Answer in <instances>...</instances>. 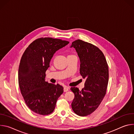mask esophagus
Wrapping results in <instances>:
<instances>
[{"mask_svg":"<svg viewBox=\"0 0 134 134\" xmlns=\"http://www.w3.org/2000/svg\"><path fill=\"white\" fill-rule=\"evenodd\" d=\"M68 91V88L67 87H66V86L64 87V92H67Z\"/></svg>","mask_w":134,"mask_h":134,"instance_id":"1","label":"esophagus"}]
</instances>
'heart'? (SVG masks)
<instances>
[{
    "mask_svg": "<svg viewBox=\"0 0 134 134\" xmlns=\"http://www.w3.org/2000/svg\"><path fill=\"white\" fill-rule=\"evenodd\" d=\"M69 56V55H68Z\"/></svg>",
    "mask_w": 134,
    "mask_h": 134,
    "instance_id": "obj_1",
    "label": "heart"
}]
</instances>
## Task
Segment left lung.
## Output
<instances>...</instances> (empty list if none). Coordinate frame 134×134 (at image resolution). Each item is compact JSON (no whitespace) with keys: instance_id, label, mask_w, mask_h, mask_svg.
<instances>
[{"instance_id":"1","label":"left lung","mask_w":134,"mask_h":134,"mask_svg":"<svg viewBox=\"0 0 134 134\" xmlns=\"http://www.w3.org/2000/svg\"><path fill=\"white\" fill-rule=\"evenodd\" d=\"M80 60V72L86 79L81 91L72 87L75 97L71 103L74 112L80 116L91 114L100 105L107 89L108 65L103 52L96 46L81 40L72 42Z\"/></svg>"}]
</instances>
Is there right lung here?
Returning <instances> with one entry per match:
<instances>
[{"label":"right lung","instance_id":"right-lung-1","mask_svg":"<svg viewBox=\"0 0 134 134\" xmlns=\"http://www.w3.org/2000/svg\"><path fill=\"white\" fill-rule=\"evenodd\" d=\"M69 43L51 37L39 38L22 55L18 68V84L26 104L36 113H51L64 92L60 85L46 82V71L54 53Z\"/></svg>","mask_w":134,"mask_h":134}]
</instances>
